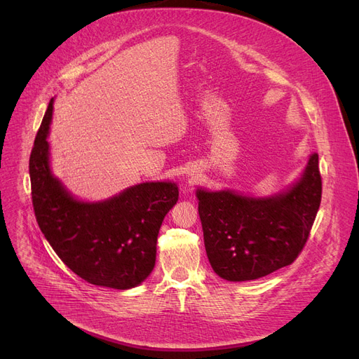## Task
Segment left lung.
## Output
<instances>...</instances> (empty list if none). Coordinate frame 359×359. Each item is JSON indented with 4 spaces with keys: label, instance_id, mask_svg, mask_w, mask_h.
<instances>
[{
    "label": "left lung",
    "instance_id": "obj_1",
    "mask_svg": "<svg viewBox=\"0 0 359 359\" xmlns=\"http://www.w3.org/2000/svg\"><path fill=\"white\" fill-rule=\"evenodd\" d=\"M206 255L217 275L252 280L288 266L303 252L322 202L318 156L285 194L256 199L198 191Z\"/></svg>",
    "mask_w": 359,
    "mask_h": 359
}]
</instances>
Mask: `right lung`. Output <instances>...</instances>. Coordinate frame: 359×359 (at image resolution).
Masks as SVG:
<instances>
[{"label":"right lung","mask_w":359,"mask_h":359,"mask_svg":"<svg viewBox=\"0 0 359 359\" xmlns=\"http://www.w3.org/2000/svg\"><path fill=\"white\" fill-rule=\"evenodd\" d=\"M52 103L29 160L36 221L55 253L75 275L93 285L134 288L156 265L158 230L179 199L177 186L170 182L141 183L104 202L75 201L49 170L46 137Z\"/></svg>","instance_id":"obj_1"}]
</instances>
